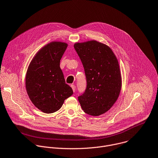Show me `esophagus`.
Returning a JSON list of instances; mask_svg holds the SVG:
<instances>
[{"label": "esophagus", "instance_id": "1", "mask_svg": "<svg viewBox=\"0 0 158 158\" xmlns=\"http://www.w3.org/2000/svg\"><path fill=\"white\" fill-rule=\"evenodd\" d=\"M71 87H72V89H73V92H75V90H76V86L74 85H71Z\"/></svg>", "mask_w": 158, "mask_h": 158}]
</instances>
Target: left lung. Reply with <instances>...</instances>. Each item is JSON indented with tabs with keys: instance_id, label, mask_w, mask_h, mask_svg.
Instances as JSON below:
<instances>
[{
	"instance_id": "1",
	"label": "left lung",
	"mask_w": 158,
	"mask_h": 158,
	"mask_svg": "<svg viewBox=\"0 0 158 158\" xmlns=\"http://www.w3.org/2000/svg\"><path fill=\"white\" fill-rule=\"evenodd\" d=\"M74 47L83 64L87 80L84 93L78 97L84 112L98 116L109 110L118 99L122 76L112 49L96 40L76 43Z\"/></svg>"
}]
</instances>
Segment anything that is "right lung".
Returning <instances> with one entry per match:
<instances>
[{
	"label": "right lung",
	"instance_id": "add662e5",
	"mask_svg": "<svg viewBox=\"0 0 158 158\" xmlns=\"http://www.w3.org/2000/svg\"><path fill=\"white\" fill-rule=\"evenodd\" d=\"M67 47L64 42H50L36 52L28 67L27 92L34 106L44 113L58 111L73 94L60 68V60Z\"/></svg>",
	"mask_w": 158,
	"mask_h": 158
}]
</instances>
